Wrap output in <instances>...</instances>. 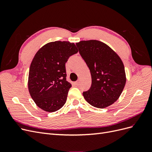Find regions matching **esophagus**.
Segmentation results:
<instances>
[{"label": "esophagus", "mask_w": 152, "mask_h": 152, "mask_svg": "<svg viewBox=\"0 0 152 152\" xmlns=\"http://www.w3.org/2000/svg\"><path fill=\"white\" fill-rule=\"evenodd\" d=\"M80 84V80H78L77 81H76V82H75V84L76 86H79Z\"/></svg>", "instance_id": "obj_1"}]
</instances>
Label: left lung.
I'll return each instance as SVG.
<instances>
[{
    "mask_svg": "<svg viewBox=\"0 0 152 152\" xmlns=\"http://www.w3.org/2000/svg\"><path fill=\"white\" fill-rule=\"evenodd\" d=\"M76 45L91 75V86L83 93L84 98L96 108L112 104L120 97L126 82L122 59L111 48L99 40H82Z\"/></svg>",
    "mask_w": 152,
    "mask_h": 152,
    "instance_id": "obj_1",
    "label": "left lung"
}]
</instances>
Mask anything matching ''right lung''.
<instances>
[{
  "label": "right lung",
  "mask_w": 152,
  "mask_h": 152,
  "mask_svg": "<svg viewBox=\"0 0 152 152\" xmlns=\"http://www.w3.org/2000/svg\"><path fill=\"white\" fill-rule=\"evenodd\" d=\"M78 51L74 43L55 41L37 52L30 67L28 87L31 98L40 108L54 112L65 104L72 87L66 79L65 63Z\"/></svg>",
  "instance_id": "right-lung-1"
}]
</instances>
